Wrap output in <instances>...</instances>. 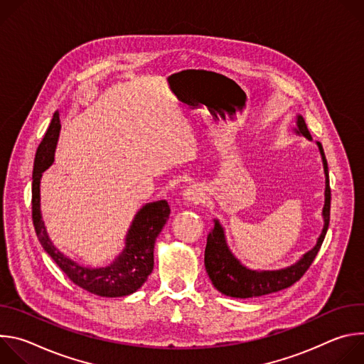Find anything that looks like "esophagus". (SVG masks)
<instances>
[{
  "instance_id": "obj_1",
  "label": "esophagus",
  "mask_w": 364,
  "mask_h": 364,
  "mask_svg": "<svg viewBox=\"0 0 364 364\" xmlns=\"http://www.w3.org/2000/svg\"><path fill=\"white\" fill-rule=\"evenodd\" d=\"M183 198H184L187 203H194V204H197V203L203 201L204 193H203V190H201L198 186H190V187H187V188L184 190Z\"/></svg>"
}]
</instances>
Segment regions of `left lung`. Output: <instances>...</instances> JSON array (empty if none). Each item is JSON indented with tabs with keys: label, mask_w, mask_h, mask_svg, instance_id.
<instances>
[{
	"label": "left lung",
	"mask_w": 364,
	"mask_h": 364,
	"mask_svg": "<svg viewBox=\"0 0 364 364\" xmlns=\"http://www.w3.org/2000/svg\"><path fill=\"white\" fill-rule=\"evenodd\" d=\"M295 134L304 135L306 139H311L309 131L305 125V121L301 115H296V128H294ZM323 168L326 176V191H324V207H323V220L324 226L321 235L317 239L316 246L302 255L299 261L294 265L287 267L284 269L277 271H255L245 267L239 259L232 253L228 246L225 229L218 219H215V228L207 235V245L204 250V265L205 272L212 279L215 288L233 298H252V296H262L267 294L278 292L294 285L309 268L316 259L323 240L326 237L328 223H330V203H331V190L328 180V167L324 155L323 145L317 142Z\"/></svg>",
	"instance_id": "8db88e82"
}]
</instances>
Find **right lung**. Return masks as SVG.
<instances>
[{"mask_svg": "<svg viewBox=\"0 0 364 364\" xmlns=\"http://www.w3.org/2000/svg\"><path fill=\"white\" fill-rule=\"evenodd\" d=\"M60 134L58 112L37 148L33 168V223L43 249L77 287L99 296L117 298L138 291L154 268V246L170 216L167 200L144 204L132 219L125 236V247L108 267H85L60 252L50 240L40 209V181L43 173L55 163Z\"/></svg>", "mask_w": 364, "mask_h": 364, "instance_id": "right-lung-1", "label": "right lung"}]
</instances>
